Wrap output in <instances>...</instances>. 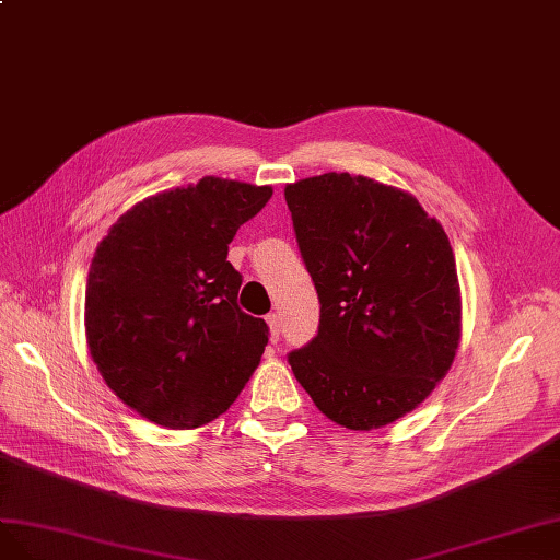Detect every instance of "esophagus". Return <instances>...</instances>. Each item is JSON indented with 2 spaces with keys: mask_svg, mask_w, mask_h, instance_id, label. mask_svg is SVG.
<instances>
[{
  "mask_svg": "<svg viewBox=\"0 0 560 560\" xmlns=\"http://www.w3.org/2000/svg\"><path fill=\"white\" fill-rule=\"evenodd\" d=\"M267 326H269V335H271V340H279V335H281V316L279 314H267Z\"/></svg>",
  "mask_w": 560,
  "mask_h": 560,
  "instance_id": "34e87169",
  "label": "esophagus"
}]
</instances>
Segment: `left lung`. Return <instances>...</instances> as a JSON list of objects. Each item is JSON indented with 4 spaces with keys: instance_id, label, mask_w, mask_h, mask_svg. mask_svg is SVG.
<instances>
[{
    "instance_id": "1",
    "label": "left lung",
    "mask_w": 560,
    "mask_h": 560,
    "mask_svg": "<svg viewBox=\"0 0 560 560\" xmlns=\"http://www.w3.org/2000/svg\"><path fill=\"white\" fill-rule=\"evenodd\" d=\"M302 260L322 302L316 338L289 354L328 420L396 422L436 389L462 338L455 255L410 191L349 173L285 185Z\"/></svg>"
}]
</instances>
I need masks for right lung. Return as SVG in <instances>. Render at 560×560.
Segmentation results:
<instances>
[{
  "instance_id": "obj_1",
  "label": "right lung",
  "mask_w": 560,
  "mask_h": 560,
  "mask_svg": "<svg viewBox=\"0 0 560 560\" xmlns=\"http://www.w3.org/2000/svg\"><path fill=\"white\" fill-rule=\"evenodd\" d=\"M269 185L206 175L142 199L95 248L84 326L93 363L121 401L168 429L225 412L258 369L267 324L238 310L228 260Z\"/></svg>"
}]
</instances>
